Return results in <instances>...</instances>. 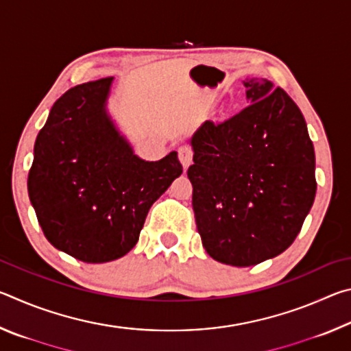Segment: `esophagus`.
Wrapping results in <instances>:
<instances>
[{
	"instance_id": "1",
	"label": "esophagus",
	"mask_w": 351,
	"mask_h": 351,
	"mask_svg": "<svg viewBox=\"0 0 351 351\" xmlns=\"http://www.w3.org/2000/svg\"><path fill=\"white\" fill-rule=\"evenodd\" d=\"M178 158H180L182 167L187 169L193 161V150L189 145H182L178 148Z\"/></svg>"
}]
</instances>
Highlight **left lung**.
Segmentation results:
<instances>
[{
  "label": "left lung",
  "mask_w": 351,
  "mask_h": 351,
  "mask_svg": "<svg viewBox=\"0 0 351 351\" xmlns=\"http://www.w3.org/2000/svg\"><path fill=\"white\" fill-rule=\"evenodd\" d=\"M249 105L206 121L190 139L192 206L206 252L254 266L293 245L316 197V158L299 106L266 79H246Z\"/></svg>",
  "instance_id": "left-lung-1"
}]
</instances>
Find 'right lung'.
<instances>
[{
    "label": "right lung",
    "instance_id": "right-lung-1",
    "mask_svg": "<svg viewBox=\"0 0 351 351\" xmlns=\"http://www.w3.org/2000/svg\"><path fill=\"white\" fill-rule=\"evenodd\" d=\"M111 83H83L57 100L27 178L47 241L85 263L132 251L152 204L182 173L176 152L154 162L133 153L106 112Z\"/></svg>",
    "mask_w": 351,
    "mask_h": 351
}]
</instances>
